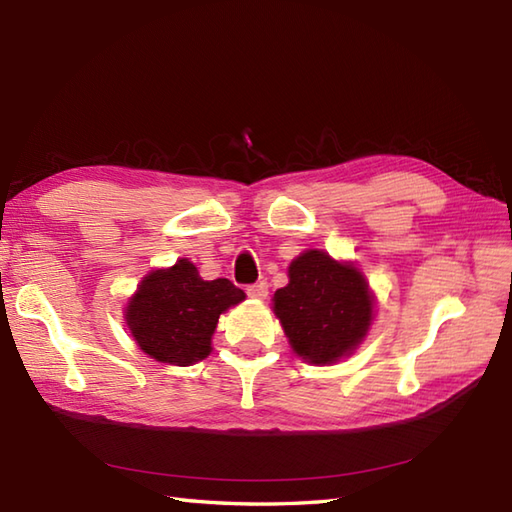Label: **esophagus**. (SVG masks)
Wrapping results in <instances>:
<instances>
[{
	"mask_svg": "<svg viewBox=\"0 0 512 512\" xmlns=\"http://www.w3.org/2000/svg\"><path fill=\"white\" fill-rule=\"evenodd\" d=\"M246 295L253 297V299H266L268 284H266V281H257V284H250V286H246Z\"/></svg>",
	"mask_w": 512,
	"mask_h": 512,
	"instance_id": "34e87169",
	"label": "esophagus"
}]
</instances>
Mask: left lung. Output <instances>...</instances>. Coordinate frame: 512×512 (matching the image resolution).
<instances>
[{
    "label": "left lung",
    "instance_id": "obj_1",
    "mask_svg": "<svg viewBox=\"0 0 512 512\" xmlns=\"http://www.w3.org/2000/svg\"><path fill=\"white\" fill-rule=\"evenodd\" d=\"M288 277L273 301L292 350L314 365L350 354L372 321V295L358 268L308 250L290 264Z\"/></svg>",
    "mask_w": 512,
    "mask_h": 512
}]
</instances>
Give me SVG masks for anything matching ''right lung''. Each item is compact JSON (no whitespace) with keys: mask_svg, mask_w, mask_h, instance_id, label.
Here are the masks:
<instances>
[{"mask_svg":"<svg viewBox=\"0 0 512 512\" xmlns=\"http://www.w3.org/2000/svg\"><path fill=\"white\" fill-rule=\"evenodd\" d=\"M244 297L228 279L204 281L191 262L178 259L140 281L125 319L140 350L184 367L209 356L217 319Z\"/></svg>","mask_w":512,"mask_h":512,"instance_id":"obj_1","label":"right lung"}]
</instances>
